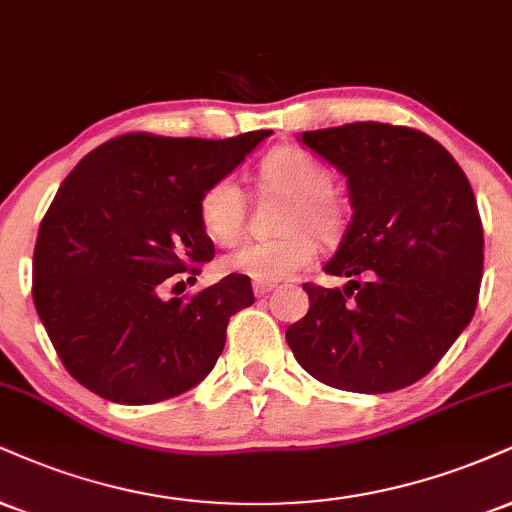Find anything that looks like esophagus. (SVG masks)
<instances>
[{"mask_svg":"<svg viewBox=\"0 0 512 512\" xmlns=\"http://www.w3.org/2000/svg\"><path fill=\"white\" fill-rule=\"evenodd\" d=\"M276 288V283L274 281H255L252 283V291H255V295H267V293H272Z\"/></svg>","mask_w":512,"mask_h":512,"instance_id":"obj_1","label":"esophagus"}]
</instances>
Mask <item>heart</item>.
I'll use <instances>...</instances> for the list:
<instances>
[{"mask_svg":"<svg viewBox=\"0 0 512 512\" xmlns=\"http://www.w3.org/2000/svg\"><path fill=\"white\" fill-rule=\"evenodd\" d=\"M260 183L276 193L291 195L283 229H293L279 238L245 240L224 257V269L252 281H281L293 276L317 257L319 238L334 240L343 229L341 205L331 197L334 174L300 147H276L260 164ZM245 197L233 178L212 181L197 200V217L205 233L217 243H231L243 229Z\"/></svg>","mask_w":512,"mask_h":512,"instance_id":"b5f03b06","label":"heart"}]
</instances>
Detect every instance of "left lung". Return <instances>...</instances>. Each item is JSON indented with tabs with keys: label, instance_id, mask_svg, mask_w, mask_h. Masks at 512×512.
I'll use <instances>...</instances> for the list:
<instances>
[{
	"label": "left lung",
	"instance_id": "left-lung-1",
	"mask_svg": "<svg viewBox=\"0 0 512 512\" xmlns=\"http://www.w3.org/2000/svg\"><path fill=\"white\" fill-rule=\"evenodd\" d=\"M300 140L348 181L353 219L324 272L350 281L305 283L310 310L288 326V346L334 389H405L477 307L484 231L470 181L446 147L408 126L357 121Z\"/></svg>",
	"mask_w": 512,
	"mask_h": 512
}]
</instances>
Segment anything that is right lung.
I'll list each match as a JSON object with an SVG mask.
<instances>
[{
	"label": "right lung",
	"instance_id": "add662e5",
	"mask_svg": "<svg viewBox=\"0 0 512 512\" xmlns=\"http://www.w3.org/2000/svg\"><path fill=\"white\" fill-rule=\"evenodd\" d=\"M269 135L126 133L64 178L35 243L33 303L78 384L112 403L147 405L212 372L229 319L255 303L250 279L229 274L193 298L164 300L162 288L212 260L197 200Z\"/></svg>",
	"mask_w": 512,
	"mask_h": 512
}]
</instances>
